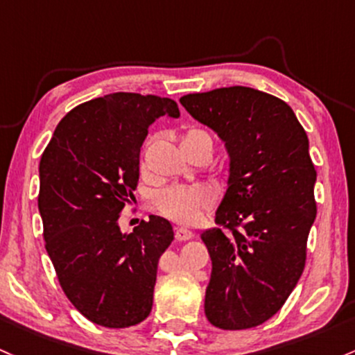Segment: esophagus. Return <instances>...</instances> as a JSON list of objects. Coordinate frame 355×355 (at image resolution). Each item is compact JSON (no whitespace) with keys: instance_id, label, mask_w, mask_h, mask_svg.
I'll list each match as a JSON object with an SVG mask.
<instances>
[{"instance_id":"esophagus-1","label":"esophagus","mask_w":355,"mask_h":355,"mask_svg":"<svg viewBox=\"0 0 355 355\" xmlns=\"http://www.w3.org/2000/svg\"><path fill=\"white\" fill-rule=\"evenodd\" d=\"M193 237V232L190 231V229H185V227H177L175 229V239L177 241H189Z\"/></svg>"}]
</instances>
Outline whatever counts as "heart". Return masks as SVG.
Instances as JSON below:
<instances>
[{
    "label": "heart",
    "mask_w": 355,
    "mask_h": 355,
    "mask_svg": "<svg viewBox=\"0 0 355 355\" xmlns=\"http://www.w3.org/2000/svg\"><path fill=\"white\" fill-rule=\"evenodd\" d=\"M207 143L212 146V139L204 130L190 128L182 138V145H198ZM155 204L159 212L168 219L182 224L196 222L205 209L214 204V193L205 187H166L155 193Z\"/></svg>",
    "instance_id": "obj_1"
}]
</instances>
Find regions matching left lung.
<instances>
[{
	"label": "left lung",
	"mask_w": 355,
	"mask_h": 355,
	"mask_svg": "<svg viewBox=\"0 0 355 355\" xmlns=\"http://www.w3.org/2000/svg\"><path fill=\"white\" fill-rule=\"evenodd\" d=\"M224 141L229 178L214 227L200 234L212 261L205 317L244 330L270 320L297 286L317 216L309 136L285 101L220 87L180 99Z\"/></svg>",
	"instance_id": "8db88e82"
}]
</instances>
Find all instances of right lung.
<instances>
[{
	"label": "right lung",
	"instance_id": "obj_1",
	"mask_svg": "<svg viewBox=\"0 0 355 355\" xmlns=\"http://www.w3.org/2000/svg\"><path fill=\"white\" fill-rule=\"evenodd\" d=\"M159 116L178 118L177 103L135 92L96 97L58 123L40 159L38 210L58 283L87 320L107 329L150 315L158 259L173 241L163 217L150 216L133 232L118 224Z\"/></svg>",
	"mask_w": 355,
	"mask_h": 355
}]
</instances>
